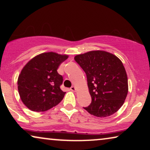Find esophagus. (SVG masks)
I'll list each match as a JSON object with an SVG mask.
<instances>
[{"label":"esophagus","mask_w":150,"mask_h":150,"mask_svg":"<svg viewBox=\"0 0 150 150\" xmlns=\"http://www.w3.org/2000/svg\"><path fill=\"white\" fill-rule=\"evenodd\" d=\"M70 90L72 91H76V88L74 86H72V87H70Z\"/></svg>","instance_id":"esophagus-1"}]
</instances>
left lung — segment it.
I'll use <instances>...</instances> for the list:
<instances>
[{"mask_svg":"<svg viewBox=\"0 0 150 150\" xmlns=\"http://www.w3.org/2000/svg\"><path fill=\"white\" fill-rule=\"evenodd\" d=\"M87 75L91 103L84 108L98 117L116 112L128 91V77L120 59L103 50H93L74 57Z\"/></svg>","mask_w":150,"mask_h":150,"instance_id":"obj_1","label":"left lung"}]
</instances>
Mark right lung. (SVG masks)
<instances>
[{"mask_svg":"<svg viewBox=\"0 0 150 150\" xmlns=\"http://www.w3.org/2000/svg\"><path fill=\"white\" fill-rule=\"evenodd\" d=\"M68 55L44 52L28 61L18 79V89L21 100L33 111H46L57 106L65 92L60 89L63 76L57 72L61 63Z\"/></svg>","mask_w":150,"mask_h":150,"instance_id":"right-lung-1","label":"right lung"}]
</instances>
